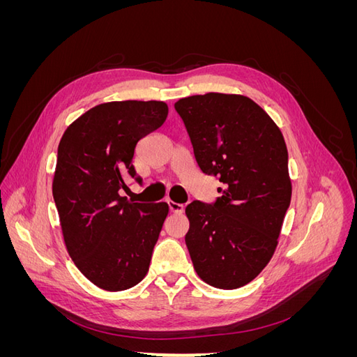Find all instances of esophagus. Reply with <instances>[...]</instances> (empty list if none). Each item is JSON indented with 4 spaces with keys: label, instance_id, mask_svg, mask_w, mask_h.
Wrapping results in <instances>:
<instances>
[{
    "label": "esophagus",
    "instance_id": "obj_1",
    "mask_svg": "<svg viewBox=\"0 0 357 357\" xmlns=\"http://www.w3.org/2000/svg\"><path fill=\"white\" fill-rule=\"evenodd\" d=\"M168 207L172 213H183V210H185V205L174 202V201H168Z\"/></svg>",
    "mask_w": 357,
    "mask_h": 357
}]
</instances>
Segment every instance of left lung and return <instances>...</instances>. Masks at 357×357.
<instances>
[{"instance_id": "8db88e82", "label": "left lung", "mask_w": 357, "mask_h": 357, "mask_svg": "<svg viewBox=\"0 0 357 357\" xmlns=\"http://www.w3.org/2000/svg\"><path fill=\"white\" fill-rule=\"evenodd\" d=\"M174 109L198 167L222 183L214 202L193 201L186 207L185 241L193 268L210 286L238 289L271 261L290 205L283 134L243 95H193Z\"/></svg>"}]
</instances>
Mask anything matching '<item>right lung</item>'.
Masks as SVG:
<instances>
[{
  "mask_svg": "<svg viewBox=\"0 0 357 357\" xmlns=\"http://www.w3.org/2000/svg\"><path fill=\"white\" fill-rule=\"evenodd\" d=\"M167 116L162 101L105 102L61 138L53 199L63 241L80 273L104 290H126L149 271L168 204L131 202L119 192L126 176L143 185L132 165L137 144Z\"/></svg>",
  "mask_w": 357,
  "mask_h": 357,
  "instance_id": "obj_1",
  "label": "right lung"
}]
</instances>
